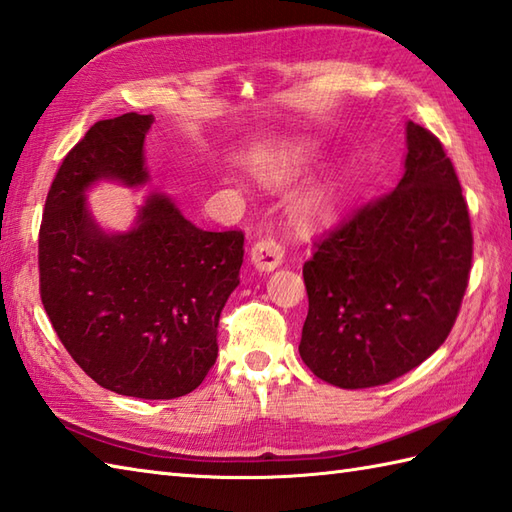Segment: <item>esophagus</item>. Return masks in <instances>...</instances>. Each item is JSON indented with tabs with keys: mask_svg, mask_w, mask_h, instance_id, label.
I'll use <instances>...</instances> for the list:
<instances>
[{
	"mask_svg": "<svg viewBox=\"0 0 512 512\" xmlns=\"http://www.w3.org/2000/svg\"><path fill=\"white\" fill-rule=\"evenodd\" d=\"M250 262L262 273H270L284 262V248H281L273 239H259L250 248Z\"/></svg>",
	"mask_w": 512,
	"mask_h": 512,
	"instance_id": "34e87169",
	"label": "esophagus"
}]
</instances>
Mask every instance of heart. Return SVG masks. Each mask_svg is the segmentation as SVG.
Here are the masks:
<instances>
[{"instance_id":"obj_1","label":"heart","mask_w":512,"mask_h":512,"mask_svg":"<svg viewBox=\"0 0 512 512\" xmlns=\"http://www.w3.org/2000/svg\"><path fill=\"white\" fill-rule=\"evenodd\" d=\"M312 156V145L301 143L292 147L284 154L275 158H264L257 162L255 173L257 178L273 189L284 187L290 180H295L297 173L301 171L303 162H308ZM341 200V184L336 176H325L317 180L306 191H301L290 206V215L297 226L301 228H317L332 220V215L339 209Z\"/></svg>"}]
</instances>
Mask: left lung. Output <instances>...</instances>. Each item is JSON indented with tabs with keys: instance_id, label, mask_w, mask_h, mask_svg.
<instances>
[{
	"instance_id": "left-lung-1",
	"label": "left lung",
	"mask_w": 512,
	"mask_h": 512,
	"mask_svg": "<svg viewBox=\"0 0 512 512\" xmlns=\"http://www.w3.org/2000/svg\"><path fill=\"white\" fill-rule=\"evenodd\" d=\"M471 259L460 180L440 140L409 121L396 189L354 211L303 264V363L343 389L411 372L449 336Z\"/></svg>"
}]
</instances>
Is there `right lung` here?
<instances>
[{"mask_svg":"<svg viewBox=\"0 0 512 512\" xmlns=\"http://www.w3.org/2000/svg\"><path fill=\"white\" fill-rule=\"evenodd\" d=\"M154 116L90 127L63 158L39 231V288L54 332L85 374L121 396L189 394L217 358V325L239 284L242 231L191 224L169 195L151 193L132 228L107 233L88 193L101 180H149L145 136Z\"/></svg>","mask_w":512,"mask_h":512,"instance_id":"right-lung-1","label":"right lung"}]
</instances>
